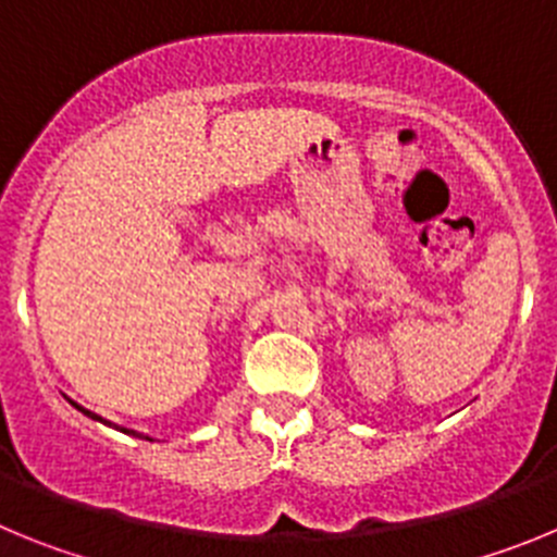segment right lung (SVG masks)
<instances>
[{"instance_id":"add662e5","label":"right lung","mask_w":557,"mask_h":557,"mask_svg":"<svg viewBox=\"0 0 557 557\" xmlns=\"http://www.w3.org/2000/svg\"><path fill=\"white\" fill-rule=\"evenodd\" d=\"M72 405H75V401H72ZM75 407H77V405H75ZM77 410H83V407H77ZM83 412H86V416H91V418H97V421H102V418L95 416V412H88V410H83ZM122 432H127V430H122ZM133 435H136V432H133Z\"/></svg>"}]
</instances>
